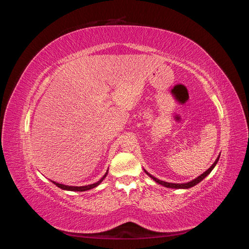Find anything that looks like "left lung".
<instances>
[{"instance_id": "8db88e82", "label": "left lung", "mask_w": 249, "mask_h": 249, "mask_svg": "<svg viewBox=\"0 0 249 249\" xmlns=\"http://www.w3.org/2000/svg\"><path fill=\"white\" fill-rule=\"evenodd\" d=\"M219 157H220V155L218 156V158L216 159V161L212 164V166H211L207 171H205L202 173V175H200L199 177H197L196 178H194L193 180H191V182H188V183H184V184H173V183H167V182H163V180H160V179H158L157 178H155V177H153L152 175H149V173L146 171V170H144L145 171V173L146 175L148 176V177H150L152 178L156 183H158V184H160V185H162V186H164V187H167V188H176V189H188V188H191V187H193V186H195L196 184H198L199 182H201V180L205 178L209 173L213 170V168L216 166V164H217V162H218V160H219Z\"/></svg>"}]
</instances>
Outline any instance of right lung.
Segmentation results:
<instances>
[{"mask_svg": "<svg viewBox=\"0 0 249 249\" xmlns=\"http://www.w3.org/2000/svg\"><path fill=\"white\" fill-rule=\"evenodd\" d=\"M107 175H108V170H107V172L105 173V176L99 180V182L97 183H94V184H91V185H87V186H80V187H77V186H67V185H63V184H59V183H56V182H52L54 183L57 187H59V188H61V189H63V190H69V191H86V190H90V189H92V188H95L96 186H99L101 183H102V180L107 177Z\"/></svg>", "mask_w": 249, "mask_h": 249, "instance_id": "right-lung-1", "label": "right lung"}]
</instances>
